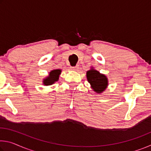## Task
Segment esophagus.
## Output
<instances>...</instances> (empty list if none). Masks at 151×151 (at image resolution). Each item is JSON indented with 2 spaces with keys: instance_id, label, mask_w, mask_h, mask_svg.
<instances>
[{
  "instance_id": "obj_1",
  "label": "esophagus",
  "mask_w": 151,
  "mask_h": 151,
  "mask_svg": "<svg viewBox=\"0 0 151 151\" xmlns=\"http://www.w3.org/2000/svg\"><path fill=\"white\" fill-rule=\"evenodd\" d=\"M70 68L73 70H77L78 68V66H71Z\"/></svg>"
}]
</instances>
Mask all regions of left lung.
<instances>
[{
    "label": "left lung",
    "instance_id": "obj_1",
    "mask_svg": "<svg viewBox=\"0 0 151 151\" xmlns=\"http://www.w3.org/2000/svg\"><path fill=\"white\" fill-rule=\"evenodd\" d=\"M86 78L91 84V88L96 93H102L108 86V78L106 76L93 68L86 72Z\"/></svg>",
    "mask_w": 151,
    "mask_h": 151
}]
</instances>
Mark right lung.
Here are the masks:
<instances>
[{"mask_svg": "<svg viewBox=\"0 0 151 151\" xmlns=\"http://www.w3.org/2000/svg\"><path fill=\"white\" fill-rule=\"evenodd\" d=\"M60 73V69H55L51 70L47 77L44 78V80H43V85L48 86L54 84L56 81H58Z\"/></svg>", "mask_w": 151, "mask_h": 151, "instance_id": "1", "label": "right lung"}]
</instances>
